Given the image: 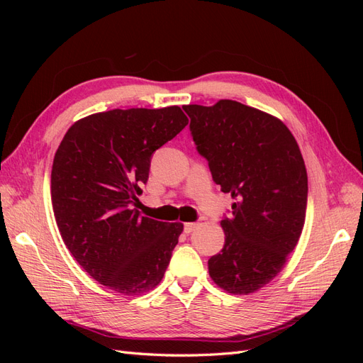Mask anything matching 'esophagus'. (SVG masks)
<instances>
[{
	"mask_svg": "<svg viewBox=\"0 0 363 363\" xmlns=\"http://www.w3.org/2000/svg\"><path fill=\"white\" fill-rule=\"evenodd\" d=\"M196 227H199V224H196V223H186L184 224V233L189 235L191 232H194Z\"/></svg>",
	"mask_w": 363,
	"mask_h": 363,
	"instance_id": "1",
	"label": "esophagus"
}]
</instances>
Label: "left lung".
<instances>
[{
  "label": "left lung",
  "instance_id": "left-lung-1",
  "mask_svg": "<svg viewBox=\"0 0 363 363\" xmlns=\"http://www.w3.org/2000/svg\"><path fill=\"white\" fill-rule=\"evenodd\" d=\"M183 108L213 182L235 200L208 274L228 294L256 292L281 271L303 232L307 172L300 147L279 118L242 103Z\"/></svg>",
  "mask_w": 363,
  "mask_h": 363
}]
</instances>
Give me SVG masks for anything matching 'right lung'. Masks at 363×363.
Returning a JSON list of instances; mask_svg holds the SVG:
<instances>
[{"instance_id": "obj_1", "label": "right lung", "mask_w": 363, "mask_h": 363, "mask_svg": "<svg viewBox=\"0 0 363 363\" xmlns=\"http://www.w3.org/2000/svg\"><path fill=\"white\" fill-rule=\"evenodd\" d=\"M188 125L179 106L113 108L74 123L56 151L51 201L65 245L98 283L124 295L156 288L182 223L140 216L133 204L151 156Z\"/></svg>"}]
</instances>
